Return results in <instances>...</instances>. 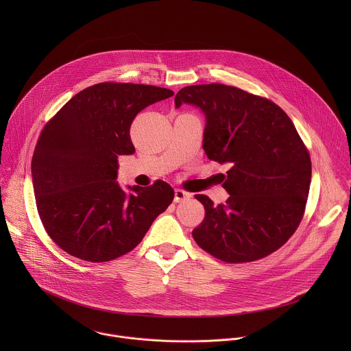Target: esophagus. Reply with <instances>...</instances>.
Instances as JSON below:
<instances>
[{
  "label": "esophagus",
  "mask_w": 351,
  "mask_h": 351,
  "mask_svg": "<svg viewBox=\"0 0 351 351\" xmlns=\"http://www.w3.org/2000/svg\"><path fill=\"white\" fill-rule=\"evenodd\" d=\"M192 197L191 193L182 191V189H176L174 191V201L176 202H181V201L189 200Z\"/></svg>",
  "instance_id": "34e87169"
}]
</instances>
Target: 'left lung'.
<instances>
[{
	"instance_id": "left-lung-1",
	"label": "left lung",
	"mask_w": 351,
	"mask_h": 351,
	"mask_svg": "<svg viewBox=\"0 0 351 351\" xmlns=\"http://www.w3.org/2000/svg\"><path fill=\"white\" fill-rule=\"evenodd\" d=\"M174 102L200 109L202 149L230 167L223 178L226 204L196 195L205 208L192 232L196 243L230 263L278 250L300 224L312 171L292 120L274 102L221 84L186 86Z\"/></svg>"
}]
</instances>
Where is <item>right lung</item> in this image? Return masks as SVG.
Masks as SVG:
<instances>
[{
  "label": "right lung",
  "mask_w": 351,
  "mask_h": 351,
  "mask_svg": "<svg viewBox=\"0 0 351 351\" xmlns=\"http://www.w3.org/2000/svg\"><path fill=\"white\" fill-rule=\"evenodd\" d=\"M170 89L97 84L75 95L43 128L31 173L40 220L70 255L106 262L135 249L174 199L165 181L127 186L117 178L119 155H131L135 116Z\"/></svg>",
  "instance_id": "right-lung-1"
}]
</instances>
